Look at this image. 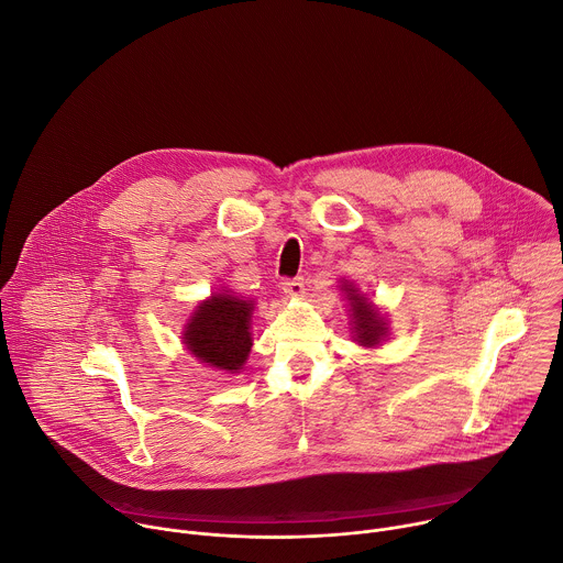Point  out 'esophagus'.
Listing matches in <instances>:
<instances>
[{"instance_id": "obj_1", "label": "esophagus", "mask_w": 563, "mask_h": 563, "mask_svg": "<svg viewBox=\"0 0 563 563\" xmlns=\"http://www.w3.org/2000/svg\"><path fill=\"white\" fill-rule=\"evenodd\" d=\"M302 289H305L302 278H289V280L283 283V291H285L287 296H300Z\"/></svg>"}]
</instances>
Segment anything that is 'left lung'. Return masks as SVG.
Instances as JSON below:
<instances>
[{
  "instance_id": "left-lung-1",
  "label": "left lung",
  "mask_w": 563,
  "mask_h": 563,
  "mask_svg": "<svg viewBox=\"0 0 563 563\" xmlns=\"http://www.w3.org/2000/svg\"><path fill=\"white\" fill-rule=\"evenodd\" d=\"M345 291L352 300V316H354V330H356V341L361 345H378V341L385 336V323L380 313L372 307V302L365 296H358L356 287L345 285Z\"/></svg>"
}]
</instances>
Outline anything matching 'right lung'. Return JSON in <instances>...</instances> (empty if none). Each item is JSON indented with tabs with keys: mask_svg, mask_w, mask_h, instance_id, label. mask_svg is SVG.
<instances>
[{
	"mask_svg": "<svg viewBox=\"0 0 563 563\" xmlns=\"http://www.w3.org/2000/svg\"><path fill=\"white\" fill-rule=\"evenodd\" d=\"M252 300L216 294L198 307L187 325L185 343L194 356L218 369L238 372L252 350Z\"/></svg>",
	"mask_w": 563,
	"mask_h": 563,
	"instance_id": "add662e5",
	"label": "right lung"
}]
</instances>
